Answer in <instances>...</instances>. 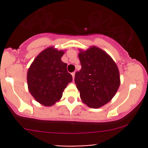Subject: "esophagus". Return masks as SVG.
<instances>
[{
  "instance_id": "esophagus-1",
  "label": "esophagus",
  "mask_w": 148,
  "mask_h": 148,
  "mask_svg": "<svg viewBox=\"0 0 148 148\" xmlns=\"http://www.w3.org/2000/svg\"><path fill=\"white\" fill-rule=\"evenodd\" d=\"M71 75H72V77H73V79H74V77H75V72H72L71 73Z\"/></svg>"
}]
</instances>
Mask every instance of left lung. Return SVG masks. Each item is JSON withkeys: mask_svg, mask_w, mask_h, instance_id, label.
<instances>
[{"mask_svg": "<svg viewBox=\"0 0 148 148\" xmlns=\"http://www.w3.org/2000/svg\"><path fill=\"white\" fill-rule=\"evenodd\" d=\"M82 69L74 77L82 102L92 108H99L110 102L120 86L118 68L106 52L96 46L80 51Z\"/></svg>", "mask_w": 148, "mask_h": 148, "instance_id": "left-lung-1", "label": "left lung"}]
</instances>
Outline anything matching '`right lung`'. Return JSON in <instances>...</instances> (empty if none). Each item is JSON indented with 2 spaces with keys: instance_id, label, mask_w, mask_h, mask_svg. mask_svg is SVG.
I'll return each instance as SVG.
<instances>
[{
  "instance_id": "add662e5",
  "label": "right lung",
  "mask_w": 148,
  "mask_h": 148,
  "mask_svg": "<svg viewBox=\"0 0 148 148\" xmlns=\"http://www.w3.org/2000/svg\"><path fill=\"white\" fill-rule=\"evenodd\" d=\"M64 52L49 47L36 56L28 69V90L34 99L44 106H51L59 100L72 76L61 58Z\"/></svg>"
}]
</instances>
